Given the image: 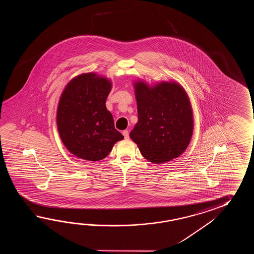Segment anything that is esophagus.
Masks as SVG:
<instances>
[{
  "label": "esophagus",
  "instance_id": "34e87169",
  "mask_svg": "<svg viewBox=\"0 0 254 254\" xmlns=\"http://www.w3.org/2000/svg\"><path fill=\"white\" fill-rule=\"evenodd\" d=\"M123 135L125 136V140H128V139H129V131H128V130H124V131H123Z\"/></svg>",
  "mask_w": 254,
  "mask_h": 254
}]
</instances>
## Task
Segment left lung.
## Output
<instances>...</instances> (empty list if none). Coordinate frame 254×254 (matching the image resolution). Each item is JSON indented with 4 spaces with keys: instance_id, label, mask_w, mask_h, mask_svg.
I'll list each match as a JSON object with an SVG mask.
<instances>
[{
    "instance_id": "8db88e82",
    "label": "left lung",
    "mask_w": 254,
    "mask_h": 254,
    "mask_svg": "<svg viewBox=\"0 0 254 254\" xmlns=\"http://www.w3.org/2000/svg\"><path fill=\"white\" fill-rule=\"evenodd\" d=\"M138 122L129 137L147 161L160 164L182 155L192 136L193 113L178 81H133Z\"/></svg>"
}]
</instances>
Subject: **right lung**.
<instances>
[{
    "label": "right lung",
    "instance_id": "obj_1",
    "mask_svg": "<svg viewBox=\"0 0 254 254\" xmlns=\"http://www.w3.org/2000/svg\"><path fill=\"white\" fill-rule=\"evenodd\" d=\"M112 87L111 79L86 72L73 77L61 94L57 129L64 145L77 158L101 161L124 139L105 105Z\"/></svg>",
    "mask_w": 254,
    "mask_h": 254
}]
</instances>
